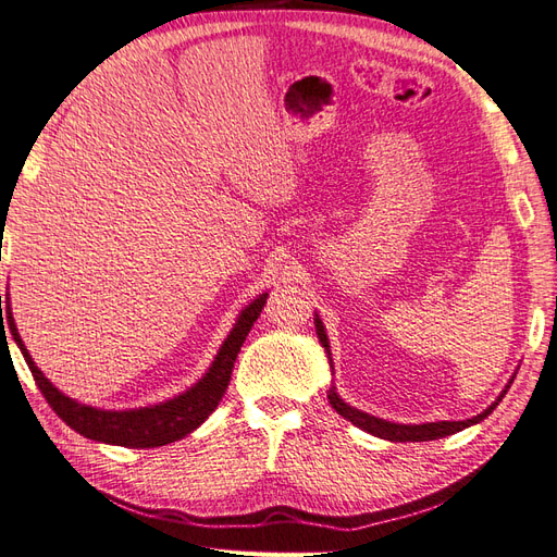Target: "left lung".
I'll return each instance as SVG.
<instances>
[{
  "instance_id": "8db88e82",
  "label": "left lung",
  "mask_w": 557,
  "mask_h": 557,
  "mask_svg": "<svg viewBox=\"0 0 557 557\" xmlns=\"http://www.w3.org/2000/svg\"><path fill=\"white\" fill-rule=\"evenodd\" d=\"M315 332H318V338H320V344H322V348H324V352H326V358H330V364H332V350H330V338H326V332H324V324H322V320H320V315L315 312ZM334 369V367H332ZM512 379L516 376H510V381H508V386L502 391V395L496 397V400L484 409V411H480L478 417H473V419H466V421H431V423H393V421H386V419H379V417H372V414H367V411H360V409H355V407H350L348 403H344L341 400V395L336 393V388L332 386L330 388V393H326V397H330V405L338 411L341 417H344L346 421H350L352 425H358V428H362L364 433H372V435H376V437H381V440H391V442H428V440H440V437H447V435H454V433H459V431H463V428H468V425H475V423H480V421H484L487 419L492 411L496 409V405L504 400V395H506V391L510 388V383H512Z\"/></svg>"
}]
</instances>
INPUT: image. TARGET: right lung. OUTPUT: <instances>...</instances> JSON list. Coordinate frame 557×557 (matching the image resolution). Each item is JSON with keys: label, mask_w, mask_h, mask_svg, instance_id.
I'll list each match as a JSON object with an SVG mask.
<instances>
[{"label": "right lung", "mask_w": 557, "mask_h": 557, "mask_svg": "<svg viewBox=\"0 0 557 557\" xmlns=\"http://www.w3.org/2000/svg\"><path fill=\"white\" fill-rule=\"evenodd\" d=\"M265 298H268V292L259 294L245 310L239 312L231 334H227L223 346L216 352V358H213L211 367L207 369V374L199 379L195 386H190L188 391H183L176 397H171V400H164L160 405L122 409V411L82 405L73 400V397L61 393L45 374H41V369L35 364L33 355L27 352L23 344V338L16 330V322H13L9 294H7V301H2L0 296V324H2V336H7L3 324H8V332H11L13 341H16V346L21 348L27 367H30L37 388L47 397V403L51 405L55 414L73 428V431H77L79 435L89 440L106 442V445L150 449V447H162V445H169V442H176L185 435H190L195 428L202 425L209 419L211 411L219 407L227 383H231L237 352L242 344L247 341V334L251 332L253 322L259 320L261 310L265 306ZM2 309L5 310L4 319L1 318Z\"/></svg>", "instance_id": "1"}]
</instances>
